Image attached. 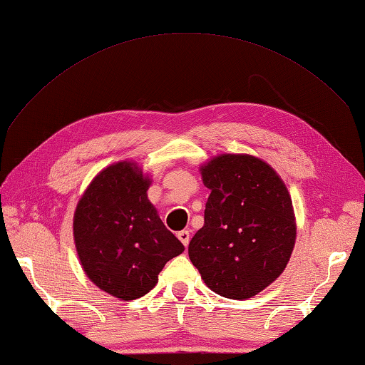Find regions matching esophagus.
Returning a JSON list of instances; mask_svg holds the SVG:
<instances>
[{"instance_id":"1","label":"esophagus","mask_w":365,"mask_h":365,"mask_svg":"<svg viewBox=\"0 0 365 365\" xmlns=\"http://www.w3.org/2000/svg\"><path fill=\"white\" fill-rule=\"evenodd\" d=\"M177 237H178V240H180V242H182L185 246H188V243H190V232H188V230L178 232Z\"/></svg>"}]
</instances>
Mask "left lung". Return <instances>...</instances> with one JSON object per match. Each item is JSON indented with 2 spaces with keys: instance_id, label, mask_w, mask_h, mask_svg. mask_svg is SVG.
<instances>
[{
  "instance_id": "8db88e82",
  "label": "left lung",
  "mask_w": 365,
  "mask_h": 365,
  "mask_svg": "<svg viewBox=\"0 0 365 365\" xmlns=\"http://www.w3.org/2000/svg\"><path fill=\"white\" fill-rule=\"evenodd\" d=\"M201 175L211 195L205 225L188 245L190 261L214 293L248 299L269 287L292 256V197L277 172L248 154H222Z\"/></svg>"
}]
</instances>
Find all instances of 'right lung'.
<instances>
[{
  "mask_svg": "<svg viewBox=\"0 0 365 365\" xmlns=\"http://www.w3.org/2000/svg\"><path fill=\"white\" fill-rule=\"evenodd\" d=\"M148 187L150 178L135 164L109 165L95 177L73 215V238L85 274L123 301L156 287L165 262L185 250L148 200Z\"/></svg>",
  "mask_w": 365,
  "mask_h": 365,
  "instance_id": "right-lung-1",
  "label": "right lung"
}]
</instances>
